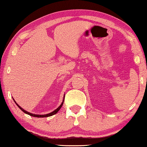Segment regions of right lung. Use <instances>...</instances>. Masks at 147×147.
Returning a JSON list of instances; mask_svg holds the SVG:
<instances>
[{
    "mask_svg": "<svg viewBox=\"0 0 147 147\" xmlns=\"http://www.w3.org/2000/svg\"><path fill=\"white\" fill-rule=\"evenodd\" d=\"M64 98H65V96H63V101H62V102H61V105H60L59 107H57V108L55 110H54L53 112H51V113H49V114H44V115H39V114H31V113H30V112H26V110H24V109H22V107H20V105H18V103H16V102L15 101V100H14V102H16V104L17 105V106L18 107H19V108H20L21 110L24 113H25V114H28V115H29V116H33V117H38V118H45V117H49V116H53V115H54V114H57V112L60 109H61V107H62V105H63V101H64Z\"/></svg>",
    "mask_w": 147,
    "mask_h": 147,
    "instance_id": "1",
    "label": "right lung"
}]
</instances>
